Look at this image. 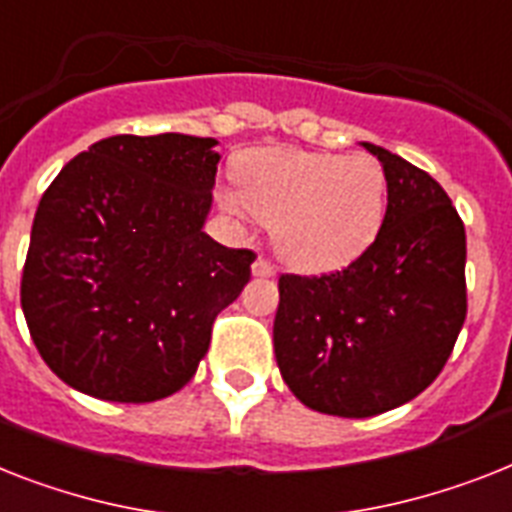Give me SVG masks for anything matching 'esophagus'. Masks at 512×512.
Wrapping results in <instances>:
<instances>
[{
  "label": "esophagus",
  "instance_id": "obj_1",
  "mask_svg": "<svg viewBox=\"0 0 512 512\" xmlns=\"http://www.w3.org/2000/svg\"><path fill=\"white\" fill-rule=\"evenodd\" d=\"M252 276L270 278V276H276V268H273L265 257H257L255 263H252Z\"/></svg>",
  "mask_w": 512,
  "mask_h": 512
}]
</instances>
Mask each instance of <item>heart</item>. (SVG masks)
<instances>
[{
    "label": "heart",
    "instance_id": "b5f03b06",
    "mask_svg": "<svg viewBox=\"0 0 512 512\" xmlns=\"http://www.w3.org/2000/svg\"><path fill=\"white\" fill-rule=\"evenodd\" d=\"M236 191L223 194L228 213H252L273 226V247L305 273L347 268L365 255L384 226L389 184L368 155H334L265 147L236 162Z\"/></svg>",
    "mask_w": 512,
    "mask_h": 512
}]
</instances>
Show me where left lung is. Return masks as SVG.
I'll list each match as a JSON object with an SVG mask.
<instances>
[{
    "label": "left lung",
    "instance_id": "1",
    "mask_svg": "<svg viewBox=\"0 0 512 512\" xmlns=\"http://www.w3.org/2000/svg\"><path fill=\"white\" fill-rule=\"evenodd\" d=\"M389 184L376 242L344 270L278 278L273 350L302 405L371 418L439 376L465 321V228L429 173L363 141Z\"/></svg>",
    "mask_w": 512,
    "mask_h": 512
}]
</instances>
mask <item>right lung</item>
<instances>
[{"instance_id": "1", "label": "right lung", "mask_w": 512, "mask_h": 512, "mask_svg": "<svg viewBox=\"0 0 512 512\" xmlns=\"http://www.w3.org/2000/svg\"><path fill=\"white\" fill-rule=\"evenodd\" d=\"M215 139L110 136L44 191L20 305L44 363L107 402L178 392L207 355L213 321L255 255L202 231L213 207Z\"/></svg>"}]
</instances>
